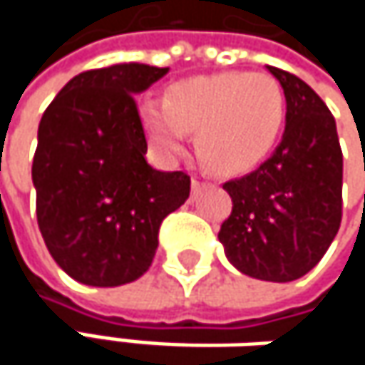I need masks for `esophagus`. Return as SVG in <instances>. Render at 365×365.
<instances>
[{
  "instance_id": "34e87169",
  "label": "esophagus",
  "mask_w": 365,
  "mask_h": 365,
  "mask_svg": "<svg viewBox=\"0 0 365 365\" xmlns=\"http://www.w3.org/2000/svg\"><path fill=\"white\" fill-rule=\"evenodd\" d=\"M202 185H205V183L198 182V180L194 178V180H192V196H198V192L202 190Z\"/></svg>"
}]
</instances>
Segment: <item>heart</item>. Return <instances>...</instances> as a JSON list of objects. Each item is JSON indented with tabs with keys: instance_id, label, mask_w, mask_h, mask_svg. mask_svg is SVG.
I'll use <instances>...</instances> for the list:
<instances>
[{
	"instance_id": "b5f03b06",
	"label": "heart",
	"mask_w": 365,
	"mask_h": 365,
	"mask_svg": "<svg viewBox=\"0 0 365 365\" xmlns=\"http://www.w3.org/2000/svg\"><path fill=\"white\" fill-rule=\"evenodd\" d=\"M139 115L150 145L163 158L180 156L187 130H196L202 160L213 171L239 173L274 145L285 97L268 73L224 71L173 84L165 101H145Z\"/></svg>"
}]
</instances>
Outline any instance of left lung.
Listing matches in <instances>:
<instances>
[{
  "label": "left lung",
  "instance_id": "8db88e82",
  "mask_svg": "<svg viewBox=\"0 0 365 365\" xmlns=\"http://www.w3.org/2000/svg\"><path fill=\"white\" fill-rule=\"evenodd\" d=\"M268 71L285 95V133L254 173L224 183L232 213L217 239L243 274L287 283L317 266L340 228L342 152L322 97L289 71Z\"/></svg>",
  "mask_w": 365,
  "mask_h": 365
}]
</instances>
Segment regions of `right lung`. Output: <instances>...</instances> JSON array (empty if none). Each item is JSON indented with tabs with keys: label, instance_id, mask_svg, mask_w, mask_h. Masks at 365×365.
<instances>
[{
	"label": "right lung",
	"instance_id": "add662e5",
	"mask_svg": "<svg viewBox=\"0 0 365 365\" xmlns=\"http://www.w3.org/2000/svg\"><path fill=\"white\" fill-rule=\"evenodd\" d=\"M169 67L120 63L71 78L43 111L31 178L39 232L76 281L115 287L152 264L163 220L190 196L183 171L148 165L135 95Z\"/></svg>",
	"mask_w": 365,
	"mask_h": 365
}]
</instances>
